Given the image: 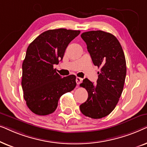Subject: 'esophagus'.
<instances>
[{
    "label": "esophagus",
    "instance_id": "1",
    "mask_svg": "<svg viewBox=\"0 0 147 147\" xmlns=\"http://www.w3.org/2000/svg\"><path fill=\"white\" fill-rule=\"evenodd\" d=\"M76 83H77L78 85H79V84L82 82V78H79V77H77V78H76Z\"/></svg>",
    "mask_w": 147,
    "mask_h": 147
}]
</instances>
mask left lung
I'll return each mask as SVG.
<instances>
[{"label":"left lung","instance_id":"8db88e82","mask_svg":"<svg viewBox=\"0 0 147 147\" xmlns=\"http://www.w3.org/2000/svg\"><path fill=\"white\" fill-rule=\"evenodd\" d=\"M81 37L100 71L96 84L87 78L80 84L88 93L87 100L80 106V111L86 116L98 119L111 113L121 96L126 75L125 56L120 42L111 33L91 31L83 33Z\"/></svg>","mask_w":147,"mask_h":147}]
</instances>
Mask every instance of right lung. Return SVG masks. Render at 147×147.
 I'll return each mask as SVG.
<instances>
[{"instance_id":"obj_1","label":"right lung","mask_w":147,"mask_h":147,"mask_svg":"<svg viewBox=\"0 0 147 147\" xmlns=\"http://www.w3.org/2000/svg\"><path fill=\"white\" fill-rule=\"evenodd\" d=\"M80 31L57 29L39 35L28 47L22 69V88L28 108L37 115L55 111L60 97L76 86L74 75L61 78L53 68L63 59L69 43Z\"/></svg>"}]
</instances>
